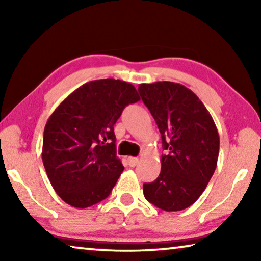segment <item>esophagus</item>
Here are the masks:
<instances>
[{"label":"esophagus","instance_id":"34e87169","mask_svg":"<svg viewBox=\"0 0 261 261\" xmlns=\"http://www.w3.org/2000/svg\"><path fill=\"white\" fill-rule=\"evenodd\" d=\"M127 162H128V165H129L130 167H134L139 164V159L138 158H132V156H129V158L127 159Z\"/></svg>","mask_w":261,"mask_h":261}]
</instances>
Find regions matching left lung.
I'll use <instances>...</instances> for the list:
<instances>
[{"instance_id": "8db88e82", "label": "left lung", "mask_w": 261, "mask_h": 261, "mask_svg": "<svg viewBox=\"0 0 261 261\" xmlns=\"http://www.w3.org/2000/svg\"><path fill=\"white\" fill-rule=\"evenodd\" d=\"M142 102L162 134V170L144 196L156 208L179 212L197 201L217 165L220 137L201 99L184 85L155 82L139 85Z\"/></svg>"}]
</instances>
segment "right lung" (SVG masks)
Instances as JSON below:
<instances>
[{"label": "right lung", "instance_id": "right-lung-1", "mask_svg": "<svg viewBox=\"0 0 261 261\" xmlns=\"http://www.w3.org/2000/svg\"><path fill=\"white\" fill-rule=\"evenodd\" d=\"M140 101L127 82H88L67 96L47 120L42 163L53 189L74 208L103 201L123 165L116 155L114 124L128 105Z\"/></svg>", "mask_w": 261, "mask_h": 261}]
</instances>
